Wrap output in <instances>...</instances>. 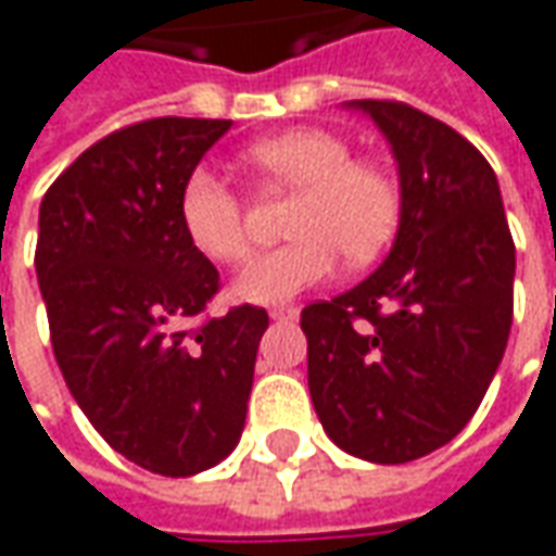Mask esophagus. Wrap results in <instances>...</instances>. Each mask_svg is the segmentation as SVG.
<instances>
[{
	"instance_id": "34e87169",
	"label": "esophagus",
	"mask_w": 556,
	"mask_h": 556,
	"mask_svg": "<svg viewBox=\"0 0 556 556\" xmlns=\"http://www.w3.org/2000/svg\"><path fill=\"white\" fill-rule=\"evenodd\" d=\"M270 319H279V323H292V319H298V307H289V304L270 307Z\"/></svg>"
}]
</instances>
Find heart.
Masks as SVG:
<instances>
[{"mask_svg":"<svg viewBox=\"0 0 556 556\" xmlns=\"http://www.w3.org/2000/svg\"><path fill=\"white\" fill-rule=\"evenodd\" d=\"M351 144L329 128H292L245 150V163L270 184L298 190L289 215L292 242L261 252L233 279L249 304H279L332 277L341 255L372 261L400 220V187L388 168L351 160ZM181 227L190 245L215 264H237L249 252L245 202L208 168H197L181 190Z\"/></svg>","mask_w":556,"mask_h":556,"instance_id":"obj_1","label":"heart"}]
</instances>
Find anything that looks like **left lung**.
Returning a JSON list of instances; mask_svg holds the SVG:
<instances>
[{"instance_id":"8db88e82","label":"left lung","mask_w":556,"mask_h":556,"mask_svg":"<svg viewBox=\"0 0 556 556\" xmlns=\"http://www.w3.org/2000/svg\"><path fill=\"white\" fill-rule=\"evenodd\" d=\"M391 144L400 227L351 292L301 311L311 400L332 443L375 465L446 446L477 412L514 316V240L492 165L400 101H348Z\"/></svg>"}]
</instances>
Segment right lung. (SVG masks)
Masks as SVG:
<instances>
[{
  "label": "right lung",
  "instance_id": "right-lung-1",
  "mask_svg": "<svg viewBox=\"0 0 556 556\" xmlns=\"http://www.w3.org/2000/svg\"><path fill=\"white\" fill-rule=\"evenodd\" d=\"M230 119L163 116L91 144L39 205L36 277L73 400L128 462L163 477L240 443L267 311L187 329L218 270L181 227V190Z\"/></svg>",
  "mask_w": 556,
  "mask_h": 556
}]
</instances>
